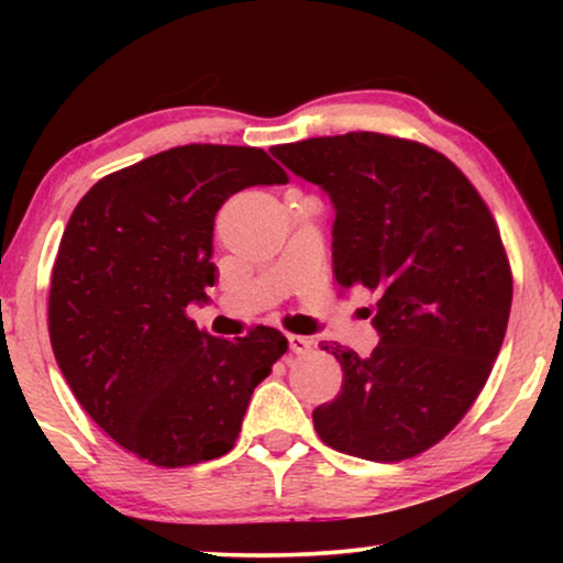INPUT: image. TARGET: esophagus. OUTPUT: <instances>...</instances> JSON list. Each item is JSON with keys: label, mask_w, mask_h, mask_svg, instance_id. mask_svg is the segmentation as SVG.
<instances>
[{"label": "esophagus", "mask_w": 563, "mask_h": 563, "mask_svg": "<svg viewBox=\"0 0 563 563\" xmlns=\"http://www.w3.org/2000/svg\"><path fill=\"white\" fill-rule=\"evenodd\" d=\"M289 349H291V353H299V356H305V353L312 351V338L289 335Z\"/></svg>", "instance_id": "1"}]
</instances>
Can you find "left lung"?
I'll return each mask as SVG.
<instances>
[{
  "label": "left lung",
  "instance_id": "8db88e82",
  "mask_svg": "<svg viewBox=\"0 0 563 563\" xmlns=\"http://www.w3.org/2000/svg\"><path fill=\"white\" fill-rule=\"evenodd\" d=\"M276 158L333 202V272L376 291L372 356L335 345L343 387L312 422L366 461L428 451L464 418L507 330L512 276L472 181L443 153L382 133L307 137ZM328 351V345H325Z\"/></svg>",
  "mask_w": 563,
  "mask_h": 563
}]
</instances>
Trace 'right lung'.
<instances>
[{
  "label": "right lung",
  "mask_w": 563,
  "mask_h": 563,
  "mask_svg": "<svg viewBox=\"0 0 563 563\" xmlns=\"http://www.w3.org/2000/svg\"><path fill=\"white\" fill-rule=\"evenodd\" d=\"M258 184H287L261 148L179 145L99 179L60 238L48 299L60 374L112 441L156 466L225 456L289 349L274 328L225 341L187 318L218 279L214 214Z\"/></svg>",
  "instance_id": "add662e5"
}]
</instances>
